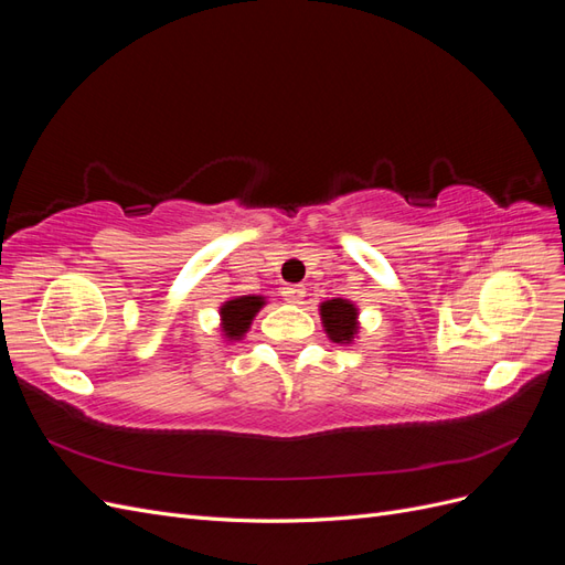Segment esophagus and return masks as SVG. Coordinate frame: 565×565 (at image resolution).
<instances>
[{"label":"esophagus","mask_w":565,"mask_h":565,"mask_svg":"<svg viewBox=\"0 0 565 565\" xmlns=\"http://www.w3.org/2000/svg\"><path fill=\"white\" fill-rule=\"evenodd\" d=\"M282 297L289 303H301L306 297V289L301 285H287V287H282Z\"/></svg>","instance_id":"34e87169"}]
</instances>
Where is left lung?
<instances>
[{
  "label": "left lung",
  "instance_id": "obj_1",
  "mask_svg": "<svg viewBox=\"0 0 565 565\" xmlns=\"http://www.w3.org/2000/svg\"><path fill=\"white\" fill-rule=\"evenodd\" d=\"M320 316L330 339L337 344H349L358 330L355 306L347 299H330L320 306Z\"/></svg>",
  "mask_w": 565,
  "mask_h": 565
}]
</instances>
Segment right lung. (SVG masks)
Returning <instances> with one entry per match:
<instances>
[{
    "instance_id": "1",
    "label": "right lung",
    "mask_w": 565,
    "mask_h": 565,
    "mask_svg": "<svg viewBox=\"0 0 565 565\" xmlns=\"http://www.w3.org/2000/svg\"><path fill=\"white\" fill-rule=\"evenodd\" d=\"M262 306H264L262 297H237L221 306V320H224L221 322V328H224L226 337L241 339L247 332L252 318L259 313Z\"/></svg>"
}]
</instances>
